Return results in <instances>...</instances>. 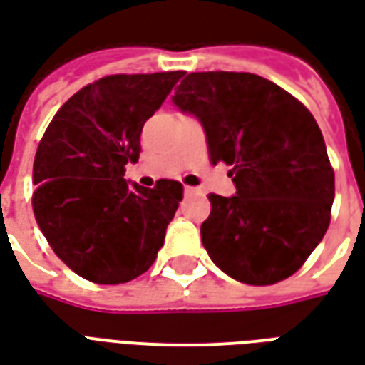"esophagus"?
Returning <instances> with one entry per match:
<instances>
[{
  "instance_id": "34e87169",
  "label": "esophagus",
  "mask_w": 365,
  "mask_h": 365,
  "mask_svg": "<svg viewBox=\"0 0 365 365\" xmlns=\"http://www.w3.org/2000/svg\"><path fill=\"white\" fill-rule=\"evenodd\" d=\"M183 193H185V195H187V193H195V187H190V185H185V187H183Z\"/></svg>"
}]
</instances>
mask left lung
<instances>
[{
	"mask_svg": "<svg viewBox=\"0 0 365 365\" xmlns=\"http://www.w3.org/2000/svg\"><path fill=\"white\" fill-rule=\"evenodd\" d=\"M174 105L205 130L211 162L230 166V197L209 195L201 242L217 268L248 285L297 272L329 229L334 172L305 105L248 72H193Z\"/></svg>",
	"mask_w": 365,
	"mask_h": 365,
	"instance_id": "left-lung-1",
	"label": "left lung"
}]
</instances>
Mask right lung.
<instances>
[{"instance_id":"obj_1","label":"right lung","mask_w":365,"mask_h":365,"mask_svg":"<svg viewBox=\"0 0 365 365\" xmlns=\"http://www.w3.org/2000/svg\"><path fill=\"white\" fill-rule=\"evenodd\" d=\"M183 72L117 74L74 93L36 148L33 211L44 238L83 279L117 285L150 268L183 197L174 180L127 182L140 133Z\"/></svg>"}]
</instances>
